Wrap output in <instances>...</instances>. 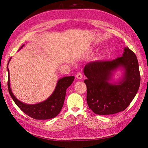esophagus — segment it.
Masks as SVG:
<instances>
[{
  "mask_svg": "<svg viewBox=\"0 0 148 148\" xmlns=\"http://www.w3.org/2000/svg\"><path fill=\"white\" fill-rule=\"evenodd\" d=\"M82 77V75L81 72H78L77 74H76V78H77L78 79H81Z\"/></svg>",
  "mask_w": 148,
  "mask_h": 148,
  "instance_id": "34e87169",
  "label": "esophagus"
}]
</instances>
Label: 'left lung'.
Masks as SVG:
<instances>
[{
  "instance_id": "1",
  "label": "left lung",
  "mask_w": 148,
  "mask_h": 148,
  "mask_svg": "<svg viewBox=\"0 0 148 148\" xmlns=\"http://www.w3.org/2000/svg\"><path fill=\"white\" fill-rule=\"evenodd\" d=\"M123 75L116 82H112L117 69ZM87 78V103L98 115H111L125 110L137 94L140 84V75L137 56L128 47L121 57L112 61L88 62L84 68Z\"/></svg>"
}]
</instances>
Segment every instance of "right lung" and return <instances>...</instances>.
<instances>
[{
  "label": "right lung",
  "instance_id": "1",
  "mask_svg": "<svg viewBox=\"0 0 148 148\" xmlns=\"http://www.w3.org/2000/svg\"><path fill=\"white\" fill-rule=\"evenodd\" d=\"M23 46H24V44L22 45L19 50H21ZM10 60L11 58L8 61V65ZM7 70L8 73V88L10 96L21 110L29 116L36 120L51 119L59 114L64 104L67 88L72 84L75 79L73 76H66V77L60 78L57 82L55 90L46 100L38 104H28L20 101L14 95L10 87V72L8 66Z\"/></svg>",
  "mask_w": 148,
  "mask_h": 148
}]
</instances>
